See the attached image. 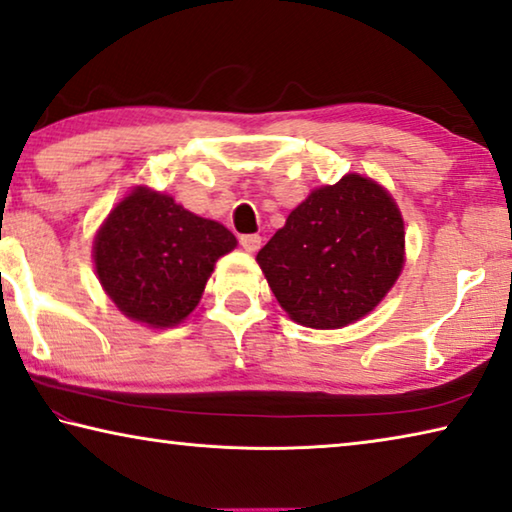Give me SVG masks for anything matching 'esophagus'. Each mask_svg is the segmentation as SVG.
I'll return each instance as SVG.
<instances>
[{"instance_id":"esophagus-1","label":"esophagus","mask_w":512,"mask_h":512,"mask_svg":"<svg viewBox=\"0 0 512 512\" xmlns=\"http://www.w3.org/2000/svg\"><path fill=\"white\" fill-rule=\"evenodd\" d=\"M240 245L249 254H254V251L261 249V236H256V233H245V236H240Z\"/></svg>"}]
</instances>
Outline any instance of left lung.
<instances>
[{"label": "left lung", "instance_id": "obj_1", "mask_svg": "<svg viewBox=\"0 0 512 512\" xmlns=\"http://www.w3.org/2000/svg\"><path fill=\"white\" fill-rule=\"evenodd\" d=\"M404 247V217L390 192L347 174L301 201L256 261L290 320L340 329L388 295L404 267Z\"/></svg>", "mask_w": 512, "mask_h": 512}]
</instances>
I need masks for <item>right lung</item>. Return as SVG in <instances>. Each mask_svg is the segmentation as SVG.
Wrapping results in <instances>:
<instances>
[{"label":"right lung","instance_id":"1","mask_svg":"<svg viewBox=\"0 0 512 512\" xmlns=\"http://www.w3.org/2000/svg\"><path fill=\"white\" fill-rule=\"evenodd\" d=\"M236 245L220 222L138 186L99 226L92 258L104 292L129 320L170 329L195 311L217 258Z\"/></svg>","mask_w":512,"mask_h":512}]
</instances>
